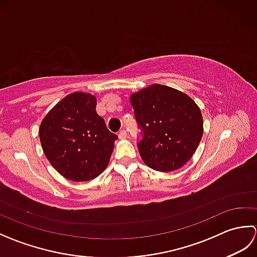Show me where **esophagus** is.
Masks as SVG:
<instances>
[{"label": "esophagus", "instance_id": "esophagus-1", "mask_svg": "<svg viewBox=\"0 0 257 257\" xmlns=\"http://www.w3.org/2000/svg\"><path fill=\"white\" fill-rule=\"evenodd\" d=\"M118 136H119L120 139H124L125 137H127V133H125V130H120Z\"/></svg>", "mask_w": 257, "mask_h": 257}]
</instances>
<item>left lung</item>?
Returning <instances> with one entry per match:
<instances>
[{"label":"left lung","mask_w":257,"mask_h":257,"mask_svg":"<svg viewBox=\"0 0 257 257\" xmlns=\"http://www.w3.org/2000/svg\"><path fill=\"white\" fill-rule=\"evenodd\" d=\"M136 120L143 130L140 157L156 171L170 172L184 166L203 135L199 106L187 94L154 84L130 96Z\"/></svg>","instance_id":"1"}]
</instances>
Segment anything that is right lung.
<instances>
[{
	"mask_svg": "<svg viewBox=\"0 0 257 257\" xmlns=\"http://www.w3.org/2000/svg\"><path fill=\"white\" fill-rule=\"evenodd\" d=\"M96 105L94 95L73 92L48 111L38 130L47 160L61 176L75 182L102 173L118 139L96 112Z\"/></svg>",
	"mask_w": 257,
	"mask_h": 257,
	"instance_id": "obj_1",
	"label": "right lung"
}]
</instances>
